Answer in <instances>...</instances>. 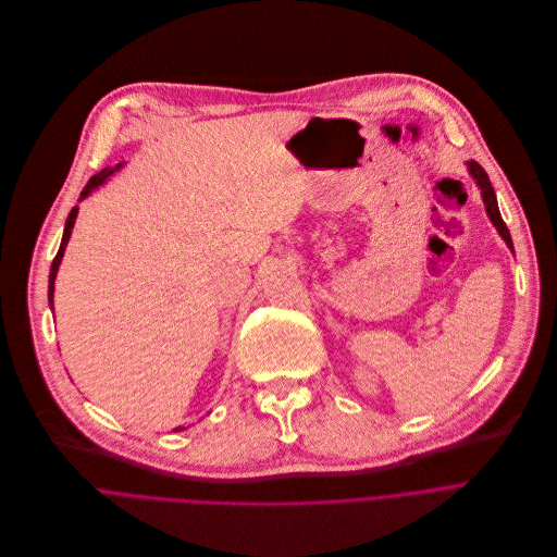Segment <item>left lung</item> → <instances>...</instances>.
Returning <instances> with one entry per match:
<instances>
[{
    "label": "left lung",
    "mask_w": 557,
    "mask_h": 557,
    "mask_svg": "<svg viewBox=\"0 0 557 557\" xmlns=\"http://www.w3.org/2000/svg\"><path fill=\"white\" fill-rule=\"evenodd\" d=\"M468 169H470V175L476 180V184H479V188H481V195H483V201H485L487 216L492 219V224L496 226V231H498V235L503 237V242L513 250L511 235H509V231H507V226H505V221H503V216H500L498 201H496V193H494V188H492V182H490V177H487L485 169H483L479 162H474V160H472V162H468Z\"/></svg>",
    "instance_id": "1"
}]
</instances>
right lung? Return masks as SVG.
Segmentation results:
<instances>
[{"label":"right lung","instance_id":"add662e5","mask_svg":"<svg viewBox=\"0 0 557 557\" xmlns=\"http://www.w3.org/2000/svg\"><path fill=\"white\" fill-rule=\"evenodd\" d=\"M123 164H116L114 169L111 166H107V169H102L100 173H96L89 182H87V186H85V190L81 193V199H85L94 188H98L109 175H114L119 169H121ZM76 214H78V206H74L72 210H70V214H67V221H65V231H63V239H61V248H59V252H57V257H54V261H52V268H50V285H48V298H50V305H52V298H54V278H57V272H59V265H61V259H63V252H65V246H67V242H70V235H72V228H74V221H76ZM177 430H182V428H177Z\"/></svg>","mask_w":557,"mask_h":557}]
</instances>
